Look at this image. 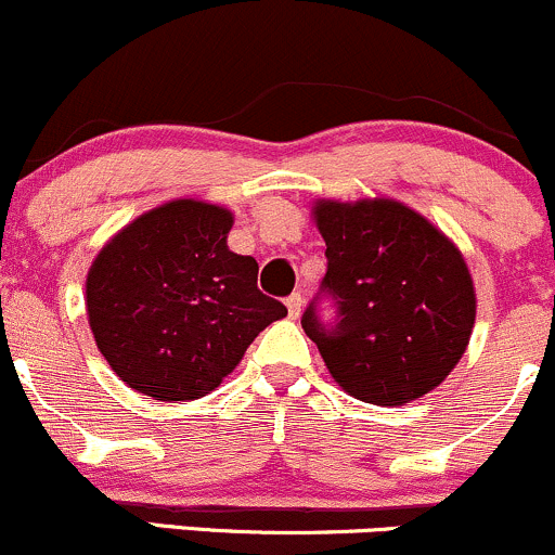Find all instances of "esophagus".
<instances>
[{
  "label": "esophagus",
  "mask_w": 555,
  "mask_h": 555,
  "mask_svg": "<svg viewBox=\"0 0 555 555\" xmlns=\"http://www.w3.org/2000/svg\"><path fill=\"white\" fill-rule=\"evenodd\" d=\"M285 307H288V314L296 317L301 314V307H304V298H301V294H291L288 298H285Z\"/></svg>",
  "instance_id": "esophagus-1"
}]
</instances>
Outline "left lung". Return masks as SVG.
<instances>
[{
  "instance_id": "left-lung-1",
  "label": "left lung",
  "mask_w": 555,
  "mask_h": 555,
  "mask_svg": "<svg viewBox=\"0 0 555 555\" xmlns=\"http://www.w3.org/2000/svg\"><path fill=\"white\" fill-rule=\"evenodd\" d=\"M327 272L304 311L335 383L353 398L398 406L429 393L459 364L475 327V288L459 248L390 198L320 202ZM322 297L336 307L319 314Z\"/></svg>"
}]
</instances>
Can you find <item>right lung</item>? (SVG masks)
<instances>
[{
	"label": "right lung",
	"mask_w": 555,
	"mask_h": 555,
	"mask_svg": "<svg viewBox=\"0 0 555 555\" xmlns=\"http://www.w3.org/2000/svg\"><path fill=\"white\" fill-rule=\"evenodd\" d=\"M233 215L178 198L122 228L93 259L86 309L115 375L157 401H194L288 314L257 288L259 264L228 248Z\"/></svg>",
	"instance_id": "right-lung-1"
}]
</instances>
